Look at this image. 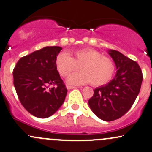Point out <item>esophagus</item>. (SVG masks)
Returning a JSON list of instances; mask_svg holds the SVG:
<instances>
[{"label":"esophagus","instance_id":"1","mask_svg":"<svg viewBox=\"0 0 152 152\" xmlns=\"http://www.w3.org/2000/svg\"><path fill=\"white\" fill-rule=\"evenodd\" d=\"M66 87H67V89H76V88H78V87H73V86H70V85H68Z\"/></svg>","mask_w":152,"mask_h":152}]
</instances>
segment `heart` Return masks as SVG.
<instances>
[{
	"instance_id": "obj_1",
	"label": "heart",
	"mask_w": 152,
	"mask_h": 152,
	"mask_svg": "<svg viewBox=\"0 0 152 152\" xmlns=\"http://www.w3.org/2000/svg\"><path fill=\"white\" fill-rule=\"evenodd\" d=\"M60 53L55 59V67L60 75L68 77L80 66L81 72L72 74L67 83L81 85L91 82L93 86L104 85L111 81L115 72L114 62L100 52L90 48L76 50L71 53Z\"/></svg>"
}]
</instances>
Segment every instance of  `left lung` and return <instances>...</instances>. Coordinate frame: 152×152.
Segmentation results:
<instances>
[{"label": "left lung", "mask_w": 152, "mask_h": 152, "mask_svg": "<svg viewBox=\"0 0 152 152\" xmlns=\"http://www.w3.org/2000/svg\"><path fill=\"white\" fill-rule=\"evenodd\" d=\"M117 71L110 82L94 89L89 108L106 122L117 119L130 110L141 87L143 74L135 61L116 50H108Z\"/></svg>", "instance_id": "1"}]
</instances>
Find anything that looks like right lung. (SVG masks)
<instances>
[{"instance_id": "obj_1", "label": "right lung", "mask_w": 152, "mask_h": 152, "mask_svg": "<svg viewBox=\"0 0 152 152\" xmlns=\"http://www.w3.org/2000/svg\"><path fill=\"white\" fill-rule=\"evenodd\" d=\"M62 47H46L19 60L13 71L20 103L33 116L47 118L63 105L68 90L55 67ZM54 86V87H52Z\"/></svg>"}]
</instances>
